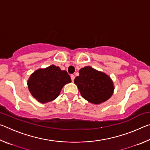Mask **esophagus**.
Here are the masks:
<instances>
[{
  "instance_id": "obj_1",
  "label": "esophagus",
  "mask_w": 150,
  "mask_h": 150,
  "mask_svg": "<svg viewBox=\"0 0 150 150\" xmlns=\"http://www.w3.org/2000/svg\"><path fill=\"white\" fill-rule=\"evenodd\" d=\"M71 81H74V79H75V75H71Z\"/></svg>"
}]
</instances>
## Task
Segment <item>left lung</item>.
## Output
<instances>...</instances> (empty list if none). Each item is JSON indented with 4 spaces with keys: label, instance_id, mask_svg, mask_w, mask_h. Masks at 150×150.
Here are the masks:
<instances>
[{
    "label": "left lung",
    "instance_id": "left-lung-1",
    "mask_svg": "<svg viewBox=\"0 0 150 150\" xmlns=\"http://www.w3.org/2000/svg\"><path fill=\"white\" fill-rule=\"evenodd\" d=\"M79 75L74 83L81 96L93 104H100L112 95L113 83L107 75L98 71L89 66L79 70Z\"/></svg>",
    "mask_w": 150,
    "mask_h": 150
}]
</instances>
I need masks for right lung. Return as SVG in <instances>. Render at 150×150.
I'll return each mask as SVG.
<instances>
[{
  "label": "right lung",
  "mask_w": 150,
  "mask_h": 150,
  "mask_svg": "<svg viewBox=\"0 0 150 150\" xmlns=\"http://www.w3.org/2000/svg\"><path fill=\"white\" fill-rule=\"evenodd\" d=\"M71 81L66 71H62L59 67L53 65L35 71L29 78L28 86L35 99L45 103L55 100L63 86Z\"/></svg>",
  "instance_id": "right-lung-1"
}]
</instances>
